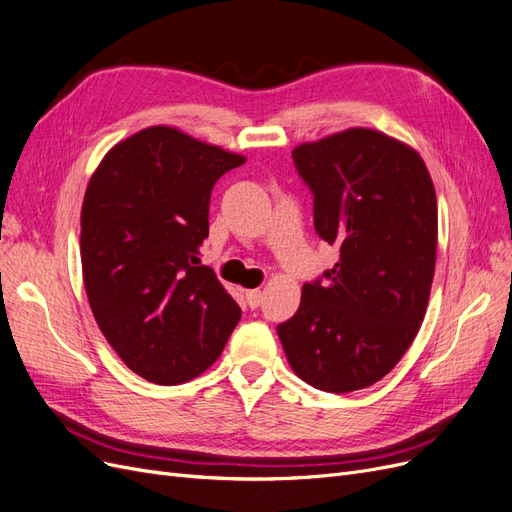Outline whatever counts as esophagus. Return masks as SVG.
<instances>
[{
    "label": "esophagus",
    "instance_id": "34e87169",
    "mask_svg": "<svg viewBox=\"0 0 512 512\" xmlns=\"http://www.w3.org/2000/svg\"><path fill=\"white\" fill-rule=\"evenodd\" d=\"M245 299H247V305L256 309L262 303V292L260 290H245Z\"/></svg>",
    "mask_w": 512,
    "mask_h": 512
}]
</instances>
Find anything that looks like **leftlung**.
Masks as SVG:
<instances>
[{"mask_svg":"<svg viewBox=\"0 0 512 512\" xmlns=\"http://www.w3.org/2000/svg\"><path fill=\"white\" fill-rule=\"evenodd\" d=\"M292 160L314 194L316 232L339 247V260L303 284L297 314L277 335L294 374L314 389H367L399 363L425 318L436 190L423 158L378 130L303 143Z\"/></svg>","mask_w":512,"mask_h":512,"instance_id":"obj_1","label":"left lung"}]
</instances>
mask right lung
Returning <instances> with one entry per match:
<instances>
[{
	"instance_id": "1",
	"label": "right lung",
	"mask_w": 512,
	"mask_h": 512,
	"mask_svg": "<svg viewBox=\"0 0 512 512\" xmlns=\"http://www.w3.org/2000/svg\"><path fill=\"white\" fill-rule=\"evenodd\" d=\"M245 162L153 126L106 153L81 209V262L91 312L134 374L156 384L196 378L222 354L241 309L200 265L215 181Z\"/></svg>"
}]
</instances>
